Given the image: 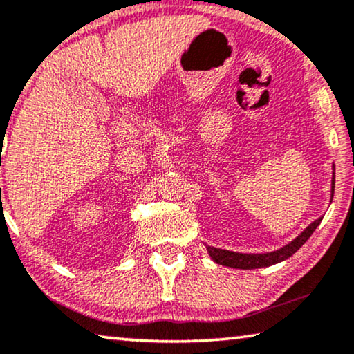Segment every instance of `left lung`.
Wrapping results in <instances>:
<instances>
[{
    "instance_id": "1",
    "label": "left lung",
    "mask_w": 354,
    "mask_h": 354,
    "mask_svg": "<svg viewBox=\"0 0 354 354\" xmlns=\"http://www.w3.org/2000/svg\"><path fill=\"white\" fill-rule=\"evenodd\" d=\"M333 190H335V176L332 178V198H333ZM330 198V203H332ZM321 219L314 221L313 224H309L306 229H304L301 234H299L297 239H295L292 243L282 246V248L277 251H270V253H263V254H245V253H235V251H229V250H221V248H214V246L206 245L207 253H209L211 259L214 263L221 264V266H227V268H234V269H259V268H268V266L282 263V261L288 259L290 256L297 253V251L301 248L314 230L317 229V225L321 224Z\"/></svg>"
}]
</instances>
